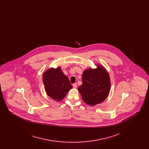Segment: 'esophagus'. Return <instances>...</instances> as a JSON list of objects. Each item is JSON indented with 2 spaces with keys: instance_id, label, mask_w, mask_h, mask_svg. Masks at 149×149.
Listing matches in <instances>:
<instances>
[{
  "instance_id": "obj_1",
  "label": "esophagus",
  "mask_w": 149,
  "mask_h": 149,
  "mask_svg": "<svg viewBox=\"0 0 149 149\" xmlns=\"http://www.w3.org/2000/svg\"><path fill=\"white\" fill-rule=\"evenodd\" d=\"M72 86H73V88L75 89V88H77V86H78V85H77V83H75V84H73Z\"/></svg>"
}]
</instances>
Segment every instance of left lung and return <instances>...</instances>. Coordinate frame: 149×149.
<instances>
[{"label":"left lung","instance_id":"left-lung-1","mask_svg":"<svg viewBox=\"0 0 149 149\" xmlns=\"http://www.w3.org/2000/svg\"><path fill=\"white\" fill-rule=\"evenodd\" d=\"M82 85L78 91L86 104L95 106L103 102L109 95L111 89L109 75L102 65L97 68L86 69L82 75Z\"/></svg>","mask_w":149,"mask_h":149}]
</instances>
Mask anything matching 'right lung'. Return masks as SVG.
I'll use <instances>...</instances> for the list:
<instances>
[{"mask_svg":"<svg viewBox=\"0 0 149 149\" xmlns=\"http://www.w3.org/2000/svg\"><path fill=\"white\" fill-rule=\"evenodd\" d=\"M43 82L47 95L57 102L64 99L72 88L69 79L64 74L60 67L47 69L43 75Z\"/></svg>","mask_w":149,"mask_h":149,"instance_id":"1","label":"right lung"}]
</instances>
